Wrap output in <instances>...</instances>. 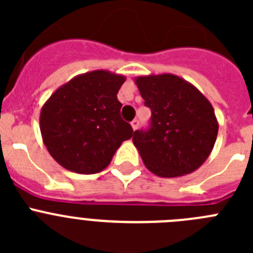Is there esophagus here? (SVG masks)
<instances>
[{
    "mask_svg": "<svg viewBox=\"0 0 253 253\" xmlns=\"http://www.w3.org/2000/svg\"><path fill=\"white\" fill-rule=\"evenodd\" d=\"M130 125H131V128H133V130H137L138 126H139V122L135 119V120H133V122L130 123Z\"/></svg>",
    "mask_w": 253,
    "mask_h": 253,
    "instance_id": "esophagus-1",
    "label": "esophagus"
}]
</instances>
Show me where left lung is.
I'll return each instance as SVG.
<instances>
[{"mask_svg":"<svg viewBox=\"0 0 253 253\" xmlns=\"http://www.w3.org/2000/svg\"><path fill=\"white\" fill-rule=\"evenodd\" d=\"M134 82L152 110L149 130L133 134L144 166L167 178L196 171L210 156L218 135V120L209 100L172 73L139 76Z\"/></svg>","mask_w":253,"mask_h":253,"instance_id":"8db88e82","label":"left lung"}]
</instances>
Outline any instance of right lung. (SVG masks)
Instances as JSON below:
<instances>
[{
	"label": "right lung",
	"mask_w": 253,
	"mask_h": 253,
	"mask_svg": "<svg viewBox=\"0 0 253 253\" xmlns=\"http://www.w3.org/2000/svg\"><path fill=\"white\" fill-rule=\"evenodd\" d=\"M126 77L97 69L58 87L40 111V133L49 154L68 171L92 175L110 165L133 129L122 119L118 92Z\"/></svg>",
	"instance_id": "1"
}]
</instances>
